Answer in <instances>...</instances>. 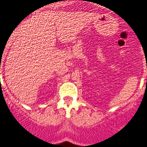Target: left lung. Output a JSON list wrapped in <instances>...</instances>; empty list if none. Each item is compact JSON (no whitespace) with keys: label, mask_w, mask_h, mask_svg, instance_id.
<instances>
[{"label":"left lung","mask_w":147,"mask_h":147,"mask_svg":"<svg viewBox=\"0 0 147 147\" xmlns=\"http://www.w3.org/2000/svg\"><path fill=\"white\" fill-rule=\"evenodd\" d=\"M146 81H147V79H146Z\"/></svg>","instance_id":"1"}]
</instances>
